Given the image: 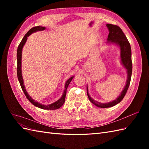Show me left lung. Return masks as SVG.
Masks as SVG:
<instances>
[{
  "mask_svg": "<svg viewBox=\"0 0 149 149\" xmlns=\"http://www.w3.org/2000/svg\"><path fill=\"white\" fill-rule=\"evenodd\" d=\"M108 30H109V35L107 37V44H114L118 46L120 48V62L122 65L127 70V78L126 81V84L124 86L123 91L121 92L120 95L117 97L115 100L106 102V103H101L96 101H94L93 99L90 97L88 93V88L87 86V94L89 97V101H91L93 104L98 107L101 108H107L114 106L119 103L124 97L125 96L127 89L129 88V84L130 83V79L132 76V63L131 58V48H130V43L126 38L125 35L123 33V30L119 26L108 24L106 25Z\"/></svg>",
  "mask_w": 149,
  "mask_h": 149,
  "instance_id": "obj_1",
  "label": "left lung"
}]
</instances>
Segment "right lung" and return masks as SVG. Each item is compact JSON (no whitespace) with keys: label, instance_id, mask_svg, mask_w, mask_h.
Returning <instances> with one entry per match:
<instances>
[{"label":"right lung","instance_id":"add662e5","mask_svg":"<svg viewBox=\"0 0 149 149\" xmlns=\"http://www.w3.org/2000/svg\"><path fill=\"white\" fill-rule=\"evenodd\" d=\"M45 29V27L42 26H35V27L31 28L27 33L25 34L24 36V37L23 39L22 40L21 42L20 43L19 47H18L17 48V77L19 81L20 84L21 86V88L23 90V91L25 94V96L26 98L28 99L29 101L33 105L35 106L36 107L41 108V109H46V110H55L59 109L60 107H61L63 104L65 102V97H66V89L68 88V86L70 84V82L71 81V80L73 79L74 76H71L70 78L68 79L66 83H65V90L64 92L63 93V95L58 100V101H55V102L52 103L50 104H48V105H44L42 104H40V102L35 101L33 99L31 98L29 94H28L27 91H26V89L25 86L24 84V79L23 78H22V49H23V47L24 46V45L25 44L26 40H27V37H29V36L34 32H36V31H42Z\"/></svg>","mask_w":149,"mask_h":149}]
</instances>
